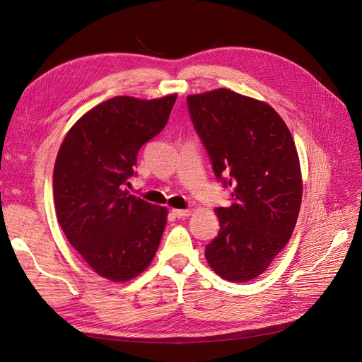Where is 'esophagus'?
Instances as JSON below:
<instances>
[{"label":"esophagus","instance_id":"obj_1","mask_svg":"<svg viewBox=\"0 0 362 362\" xmlns=\"http://www.w3.org/2000/svg\"><path fill=\"white\" fill-rule=\"evenodd\" d=\"M172 214L175 217L181 218V217H189L192 214V211L190 210H177V208H175V210H172Z\"/></svg>","mask_w":362,"mask_h":362}]
</instances>
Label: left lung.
I'll use <instances>...</instances> for the list:
<instances>
[{
	"label": "left lung",
	"instance_id": "obj_1",
	"mask_svg": "<svg viewBox=\"0 0 362 362\" xmlns=\"http://www.w3.org/2000/svg\"><path fill=\"white\" fill-rule=\"evenodd\" d=\"M187 105L233 201L214 210L221 229L205 258L226 281L255 279L288 243L300 210L302 175L290 129L269 104L229 89L189 95Z\"/></svg>",
	"mask_w": 362,
	"mask_h": 362
}]
</instances>
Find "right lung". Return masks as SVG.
<instances>
[{
  "instance_id": "right-lung-1",
  "label": "right lung",
  "mask_w": 362,
  "mask_h": 362,
  "mask_svg": "<svg viewBox=\"0 0 362 362\" xmlns=\"http://www.w3.org/2000/svg\"><path fill=\"white\" fill-rule=\"evenodd\" d=\"M177 93L116 96L76 120L54 164V204L68 242L98 275L136 278L154 259L168 210L129 194L139 149L168 124Z\"/></svg>"
}]
</instances>
